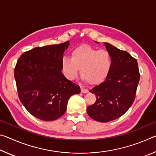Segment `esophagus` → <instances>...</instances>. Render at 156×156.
<instances>
[{"instance_id":"obj_1","label":"esophagus","mask_w":156,"mask_h":156,"mask_svg":"<svg viewBox=\"0 0 156 156\" xmlns=\"http://www.w3.org/2000/svg\"><path fill=\"white\" fill-rule=\"evenodd\" d=\"M80 89H81V92H82V93H87V92L89 91H88V89H85V88H84V87H80Z\"/></svg>"}]
</instances>
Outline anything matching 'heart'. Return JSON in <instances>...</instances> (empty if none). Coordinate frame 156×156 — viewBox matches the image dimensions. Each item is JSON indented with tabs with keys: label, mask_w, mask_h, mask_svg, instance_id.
<instances>
[{
	"label": "heart",
	"mask_w": 156,
	"mask_h": 156,
	"mask_svg": "<svg viewBox=\"0 0 156 156\" xmlns=\"http://www.w3.org/2000/svg\"><path fill=\"white\" fill-rule=\"evenodd\" d=\"M113 66L112 54L105 49H95L82 45L74 49L71 58H63L61 69L63 75L68 80L77 78L79 69L81 76L91 84L103 82L109 76Z\"/></svg>",
	"instance_id": "b5f03b06"
}]
</instances>
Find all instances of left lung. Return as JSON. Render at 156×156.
Masks as SVG:
<instances>
[{"label": "left lung", "mask_w": 156, "mask_h": 156, "mask_svg": "<svg viewBox=\"0 0 156 156\" xmlns=\"http://www.w3.org/2000/svg\"><path fill=\"white\" fill-rule=\"evenodd\" d=\"M105 45L112 54L113 66L103 83L89 90L96 100L87 109L91 118L102 122L117 119L127 112L135 100L140 80L136 59L109 43Z\"/></svg>", "instance_id": "8db88e82"}]
</instances>
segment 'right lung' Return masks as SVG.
Segmentation results:
<instances>
[{
    "label": "right lung",
    "instance_id": "obj_1",
    "mask_svg": "<svg viewBox=\"0 0 156 156\" xmlns=\"http://www.w3.org/2000/svg\"><path fill=\"white\" fill-rule=\"evenodd\" d=\"M69 41L36 47L23 53L14 69L19 99L38 119L52 121L64 114L67 102L80 92L78 84L62 73L61 61Z\"/></svg>",
    "mask_w": 156,
    "mask_h": 156
}]
</instances>
